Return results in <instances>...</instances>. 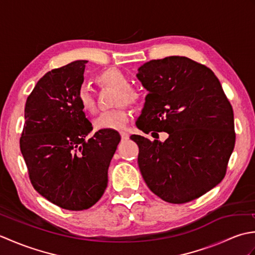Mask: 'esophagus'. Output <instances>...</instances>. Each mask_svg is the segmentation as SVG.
<instances>
[{
	"mask_svg": "<svg viewBox=\"0 0 255 255\" xmlns=\"http://www.w3.org/2000/svg\"><path fill=\"white\" fill-rule=\"evenodd\" d=\"M119 133H121L122 140H127L129 138V133L127 131H121Z\"/></svg>",
	"mask_w": 255,
	"mask_h": 255,
	"instance_id": "34e87169",
	"label": "esophagus"
}]
</instances>
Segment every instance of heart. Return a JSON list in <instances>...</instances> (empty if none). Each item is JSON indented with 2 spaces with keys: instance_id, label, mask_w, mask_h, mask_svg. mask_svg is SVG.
<instances>
[{
  "instance_id": "b5f03b06",
  "label": "heart",
  "mask_w": 255,
  "mask_h": 255,
  "mask_svg": "<svg viewBox=\"0 0 255 255\" xmlns=\"http://www.w3.org/2000/svg\"><path fill=\"white\" fill-rule=\"evenodd\" d=\"M101 84L117 91L115 95V110L102 112L93 121V126L97 130H121L129 122V113L122 104L131 106L139 105L142 95L138 90L131 88L130 78L118 68L105 69L97 75ZM77 101L81 108L86 113L95 112V101L92 91L86 84H81L77 92Z\"/></svg>"
}]
</instances>
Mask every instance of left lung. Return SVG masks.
<instances>
[{"label":"left lung","instance_id":"8db88e82","mask_svg":"<svg viewBox=\"0 0 255 255\" xmlns=\"http://www.w3.org/2000/svg\"><path fill=\"white\" fill-rule=\"evenodd\" d=\"M138 71L149 94L137 127L169 133L164 142L130 136L139 147L140 172L161 199L188 203L226 175L236 142L232 106L215 73L189 58L151 60Z\"/></svg>","mask_w":255,"mask_h":255}]
</instances>
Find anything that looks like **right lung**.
I'll return each mask as SVG.
<instances>
[{"mask_svg":"<svg viewBox=\"0 0 255 255\" xmlns=\"http://www.w3.org/2000/svg\"><path fill=\"white\" fill-rule=\"evenodd\" d=\"M86 60L53 69L38 81L25 105L19 139L31 185L68 210L96 204L107 187V170L121 141L116 130H93L77 101Z\"/></svg>","mask_w":255,"mask_h":255,"instance_id":"1","label":"right lung"}]
</instances>
